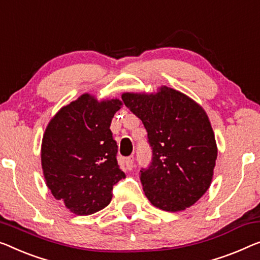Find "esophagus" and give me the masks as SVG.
Returning a JSON list of instances; mask_svg holds the SVG:
<instances>
[{"mask_svg":"<svg viewBox=\"0 0 260 260\" xmlns=\"http://www.w3.org/2000/svg\"><path fill=\"white\" fill-rule=\"evenodd\" d=\"M126 167L128 170H132V168L134 167V156H133V155H131V156L126 158Z\"/></svg>","mask_w":260,"mask_h":260,"instance_id":"34e87169","label":"esophagus"}]
</instances>
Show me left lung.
Listing matches in <instances>:
<instances>
[{"mask_svg": "<svg viewBox=\"0 0 260 260\" xmlns=\"http://www.w3.org/2000/svg\"><path fill=\"white\" fill-rule=\"evenodd\" d=\"M121 98L142 121L152 147V162L140 170L147 199L165 211L191 207L210 187L217 158L205 111L167 86L152 94L123 93Z\"/></svg>", "mask_w": 260, "mask_h": 260, "instance_id": "8db88e82", "label": "left lung"}]
</instances>
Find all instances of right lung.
Returning a JSON list of instances; mask_svg holds the SVG:
<instances>
[{"instance_id":"add662e5","label":"right lung","mask_w":260,"mask_h":260,"mask_svg":"<svg viewBox=\"0 0 260 260\" xmlns=\"http://www.w3.org/2000/svg\"><path fill=\"white\" fill-rule=\"evenodd\" d=\"M119 99L98 102L88 93L61 107L42 140L46 185L73 214L86 216L110 204L113 185L126 175L110 129Z\"/></svg>"}]
</instances>
